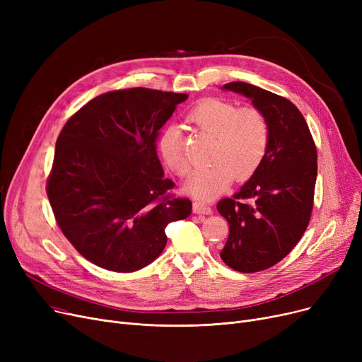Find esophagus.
I'll list each match as a JSON object with an SVG mask.
<instances>
[{"mask_svg": "<svg viewBox=\"0 0 362 362\" xmlns=\"http://www.w3.org/2000/svg\"><path fill=\"white\" fill-rule=\"evenodd\" d=\"M194 213L195 214H211L213 208L208 204H205L204 201H195L194 202Z\"/></svg>", "mask_w": 362, "mask_h": 362, "instance_id": "obj_1", "label": "esophagus"}]
</instances>
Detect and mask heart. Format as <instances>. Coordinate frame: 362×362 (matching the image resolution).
Listing matches in <instances>:
<instances>
[{"mask_svg":"<svg viewBox=\"0 0 362 362\" xmlns=\"http://www.w3.org/2000/svg\"><path fill=\"white\" fill-rule=\"evenodd\" d=\"M186 123L211 135L208 156L211 165L198 170L185 189L199 199L221 194L235 179L248 180L261 165L272 138L270 122L257 107H238L220 98H205L186 112ZM158 151L165 165L179 177H186L191 164L185 154L182 130L170 124L158 138Z\"/></svg>","mask_w":362,"mask_h":362,"instance_id":"1","label":"heart"}]
</instances>
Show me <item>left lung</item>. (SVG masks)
<instances>
[{
	"label": "left lung",
	"mask_w": 362,
	"mask_h": 362,
	"mask_svg": "<svg viewBox=\"0 0 362 362\" xmlns=\"http://www.w3.org/2000/svg\"><path fill=\"white\" fill-rule=\"evenodd\" d=\"M223 88L251 98L272 127L267 154L258 170L239 192L217 204L229 223L221 259L236 272L257 273L281 261L307 230L314 205L317 148L302 112L288 98L245 82Z\"/></svg>",
	"instance_id": "obj_1"
}]
</instances>
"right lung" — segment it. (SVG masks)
<instances>
[{
    "instance_id": "add662e5",
    "label": "right lung",
    "mask_w": 362,
    "mask_h": 362,
    "mask_svg": "<svg viewBox=\"0 0 362 362\" xmlns=\"http://www.w3.org/2000/svg\"><path fill=\"white\" fill-rule=\"evenodd\" d=\"M186 93L110 90L62 129L47 180L57 224L82 257L116 273L138 272L167 243L165 226L192 202L176 197L157 156L158 130Z\"/></svg>"
}]
</instances>
